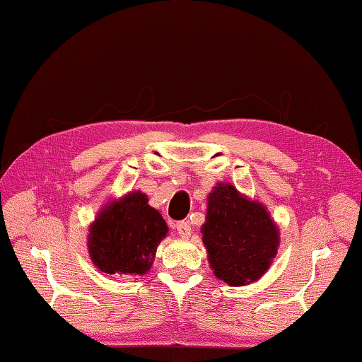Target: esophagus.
I'll return each instance as SVG.
<instances>
[{
	"mask_svg": "<svg viewBox=\"0 0 362 362\" xmlns=\"http://www.w3.org/2000/svg\"><path fill=\"white\" fill-rule=\"evenodd\" d=\"M175 228L182 238H189V235H192V225L188 222H179L175 225Z\"/></svg>",
	"mask_w": 362,
	"mask_h": 362,
	"instance_id": "obj_1",
	"label": "esophagus"
}]
</instances>
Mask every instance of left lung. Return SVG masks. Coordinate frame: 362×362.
Returning a JSON list of instances; mask_svg holds the SVG:
<instances>
[{
  "label": "left lung",
  "mask_w": 362,
  "mask_h": 362,
  "mask_svg": "<svg viewBox=\"0 0 362 362\" xmlns=\"http://www.w3.org/2000/svg\"><path fill=\"white\" fill-rule=\"evenodd\" d=\"M201 233L214 274L230 286L259 279L279 246V231L265 207L228 183L209 193Z\"/></svg>",
  "instance_id": "1"
}]
</instances>
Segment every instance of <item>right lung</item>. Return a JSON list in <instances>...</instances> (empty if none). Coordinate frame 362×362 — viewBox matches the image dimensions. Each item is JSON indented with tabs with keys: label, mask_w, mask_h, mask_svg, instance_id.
Instances as JSON below:
<instances>
[{
	"label": "right lung",
	"mask_w": 362,
	"mask_h": 362,
	"mask_svg": "<svg viewBox=\"0 0 362 362\" xmlns=\"http://www.w3.org/2000/svg\"><path fill=\"white\" fill-rule=\"evenodd\" d=\"M89 254L107 274H145L168 225L148 206L144 193L134 192L103 209L89 230Z\"/></svg>",
	"instance_id": "obj_1"
}]
</instances>
